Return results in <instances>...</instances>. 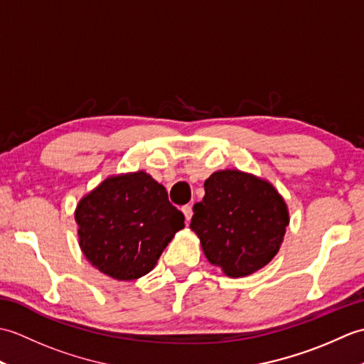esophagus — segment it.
Masks as SVG:
<instances>
[{
  "mask_svg": "<svg viewBox=\"0 0 364 364\" xmlns=\"http://www.w3.org/2000/svg\"><path fill=\"white\" fill-rule=\"evenodd\" d=\"M183 214H184V218H186V222H189L192 218V206L191 205L183 206Z\"/></svg>",
  "mask_w": 364,
  "mask_h": 364,
  "instance_id": "1",
  "label": "esophagus"
}]
</instances>
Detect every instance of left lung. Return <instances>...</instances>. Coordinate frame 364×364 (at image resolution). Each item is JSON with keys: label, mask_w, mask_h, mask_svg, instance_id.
I'll list each match as a JSON object with an SVG mask.
<instances>
[{"label": "left lung", "mask_w": 364, "mask_h": 364, "mask_svg": "<svg viewBox=\"0 0 364 364\" xmlns=\"http://www.w3.org/2000/svg\"><path fill=\"white\" fill-rule=\"evenodd\" d=\"M288 223V206L269 181L241 170H219L205 181L191 230L208 261L237 278L272 261Z\"/></svg>", "instance_id": "left-lung-1"}]
</instances>
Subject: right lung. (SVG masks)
I'll return each instance as SVG.
<instances>
[{"label":"right lung","mask_w":364,"mask_h":364,"mask_svg":"<svg viewBox=\"0 0 364 364\" xmlns=\"http://www.w3.org/2000/svg\"><path fill=\"white\" fill-rule=\"evenodd\" d=\"M80 247L92 266L115 280H136L156 264L184 215L166 188L144 170L109 176L75 211Z\"/></svg>","instance_id":"1"}]
</instances>
